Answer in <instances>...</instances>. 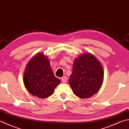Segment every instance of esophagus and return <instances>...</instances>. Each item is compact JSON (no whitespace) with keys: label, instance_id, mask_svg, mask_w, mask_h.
<instances>
[{"label":"esophagus","instance_id":"34e87169","mask_svg":"<svg viewBox=\"0 0 129 129\" xmlns=\"http://www.w3.org/2000/svg\"><path fill=\"white\" fill-rule=\"evenodd\" d=\"M61 81H62V82L65 83L67 81V77L66 76H63L61 78Z\"/></svg>","mask_w":129,"mask_h":129}]
</instances>
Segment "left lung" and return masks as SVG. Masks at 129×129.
I'll return each mask as SVG.
<instances>
[{"label":"left lung","instance_id":"left-lung-1","mask_svg":"<svg viewBox=\"0 0 129 129\" xmlns=\"http://www.w3.org/2000/svg\"><path fill=\"white\" fill-rule=\"evenodd\" d=\"M103 79V68L93 55L84 53L75 60L69 82L75 95L90 98L98 92Z\"/></svg>","mask_w":129,"mask_h":129}]
</instances>
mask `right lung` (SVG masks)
<instances>
[{"label":"right lung","instance_id":"obj_1","mask_svg":"<svg viewBox=\"0 0 129 129\" xmlns=\"http://www.w3.org/2000/svg\"><path fill=\"white\" fill-rule=\"evenodd\" d=\"M24 82L31 94L45 99L53 93L60 81L54 76L47 58L43 53H38L30 60L25 67Z\"/></svg>","mask_w":129,"mask_h":129}]
</instances>
